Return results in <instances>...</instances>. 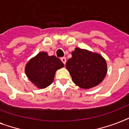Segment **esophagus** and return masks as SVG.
Instances as JSON below:
<instances>
[{
    "instance_id": "obj_1",
    "label": "esophagus",
    "mask_w": 129,
    "mask_h": 129,
    "mask_svg": "<svg viewBox=\"0 0 129 129\" xmlns=\"http://www.w3.org/2000/svg\"><path fill=\"white\" fill-rule=\"evenodd\" d=\"M61 61L63 63V64H66V57H61Z\"/></svg>"
}]
</instances>
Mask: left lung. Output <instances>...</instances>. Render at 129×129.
<instances>
[{
    "instance_id": "left-lung-1",
    "label": "left lung",
    "mask_w": 129,
    "mask_h": 129,
    "mask_svg": "<svg viewBox=\"0 0 129 129\" xmlns=\"http://www.w3.org/2000/svg\"><path fill=\"white\" fill-rule=\"evenodd\" d=\"M66 67L74 84L83 89H90L102 82L107 74V64L101 55L76 47Z\"/></svg>"
}]
</instances>
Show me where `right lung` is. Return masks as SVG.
Returning a JSON list of instances; mask_svg holds the SVG:
<instances>
[{
  "label": "right lung",
  "mask_w": 129,
  "mask_h": 129,
  "mask_svg": "<svg viewBox=\"0 0 129 129\" xmlns=\"http://www.w3.org/2000/svg\"><path fill=\"white\" fill-rule=\"evenodd\" d=\"M63 66L59 59L41 51L27 63L25 72L33 84L39 89H43L53 82L56 71Z\"/></svg>",
  "instance_id": "right-lung-1"
}]
</instances>
